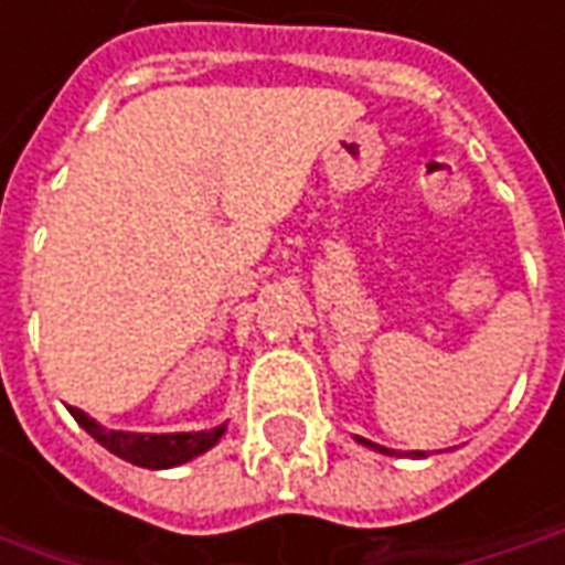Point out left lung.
<instances>
[{
  "label": "left lung",
  "instance_id": "left-lung-1",
  "mask_svg": "<svg viewBox=\"0 0 565 565\" xmlns=\"http://www.w3.org/2000/svg\"><path fill=\"white\" fill-rule=\"evenodd\" d=\"M359 443H364V445H371V448H380V445H374V443H367V439H359ZM380 451H386V455H393V451H390V448H380Z\"/></svg>",
  "mask_w": 565,
  "mask_h": 565
}]
</instances>
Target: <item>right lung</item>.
<instances>
[{
  "mask_svg": "<svg viewBox=\"0 0 565 565\" xmlns=\"http://www.w3.org/2000/svg\"><path fill=\"white\" fill-rule=\"evenodd\" d=\"M73 420L89 433L95 443H102L107 451H114L117 458L148 467V470H163V467H175L185 460L198 458L206 448L218 443V436L225 427L210 429V433H170V436H145V433H117V429H102L89 414L79 408H71Z\"/></svg>",
  "mask_w": 565,
  "mask_h": 565,
  "instance_id": "add662e5",
  "label": "right lung"
}]
</instances>
